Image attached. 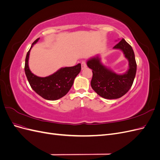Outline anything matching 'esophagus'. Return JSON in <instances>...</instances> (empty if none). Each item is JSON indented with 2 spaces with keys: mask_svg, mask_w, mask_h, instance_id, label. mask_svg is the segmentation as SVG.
<instances>
[{
  "mask_svg": "<svg viewBox=\"0 0 160 160\" xmlns=\"http://www.w3.org/2000/svg\"><path fill=\"white\" fill-rule=\"evenodd\" d=\"M87 67V63H86V62L85 61H82L81 62V68H82V69H85V68H86Z\"/></svg>",
  "mask_w": 160,
  "mask_h": 160,
  "instance_id": "34e87169",
  "label": "esophagus"
}]
</instances>
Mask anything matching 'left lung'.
I'll use <instances>...</instances> for the list:
<instances>
[{"label": "left lung", "instance_id": "8db88e82", "mask_svg": "<svg viewBox=\"0 0 160 160\" xmlns=\"http://www.w3.org/2000/svg\"><path fill=\"white\" fill-rule=\"evenodd\" d=\"M113 49L122 50L129 61V69L122 75L115 73L104 66L98 55L87 61V65L93 72L91 81L92 89L99 96L108 99L120 98L127 93L132 86L137 70L133 50L124 38Z\"/></svg>", "mask_w": 160, "mask_h": 160}]
</instances>
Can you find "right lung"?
<instances>
[{
  "label": "right lung",
  "mask_w": 160,
  "mask_h": 160,
  "mask_svg": "<svg viewBox=\"0 0 160 160\" xmlns=\"http://www.w3.org/2000/svg\"><path fill=\"white\" fill-rule=\"evenodd\" d=\"M39 38L32 42L28 51L25 65V72L31 88L42 98L47 100H57L68 93L73 84L74 79L81 69V64L73 67H62L48 77H41L34 75L28 67V58L31 48Z\"/></svg>",
  "instance_id": "add662e5"
}]
</instances>
